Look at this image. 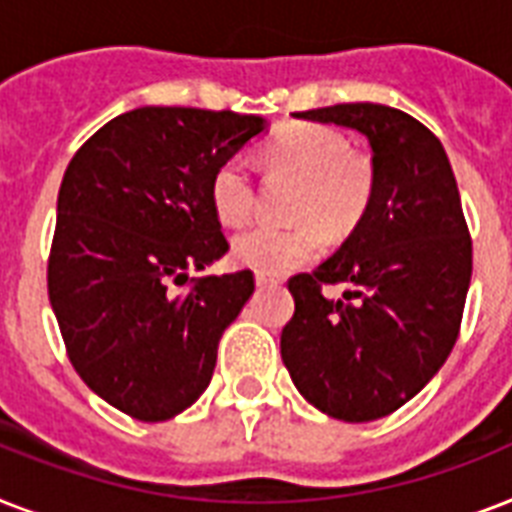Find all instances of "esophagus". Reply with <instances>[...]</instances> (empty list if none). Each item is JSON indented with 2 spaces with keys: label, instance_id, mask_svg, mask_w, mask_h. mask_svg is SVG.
<instances>
[{
  "label": "esophagus",
  "instance_id": "esophagus-1",
  "mask_svg": "<svg viewBox=\"0 0 512 512\" xmlns=\"http://www.w3.org/2000/svg\"><path fill=\"white\" fill-rule=\"evenodd\" d=\"M255 281H257V287H260V289H263V287H279V284H281V279H276V276H263V273H257Z\"/></svg>",
  "mask_w": 512,
  "mask_h": 512
}]
</instances>
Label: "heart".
I'll use <instances>...</instances> for the list:
<instances>
[{"instance_id":"obj_1","label":"heart","mask_w":512,"mask_h":512,"mask_svg":"<svg viewBox=\"0 0 512 512\" xmlns=\"http://www.w3.org/2000/svg\"><path fill=\"white\" fill-rule=\"evenodd\" d=\"M273 172L303 183L297 196V228L255 225L233 239V260L263 276H284L316 260L321 252L319 225L342 236L364 217L374 193V164L353 154L348 138L327 124H292L265 148ZM209 201L220 223L244 225L255 212V177L247 159H225L209 180Z\"/></svg>"}]
</instances>
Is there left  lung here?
Here are the masks:
<instances>
[{"mask_svg":"<svg viewBox=\"0 0 512 512\" xmlns=\"http://www.w3.org/2000/svg\"><path fill=\"white\" fill-rule=\"evenodd\" d=\"M361 132L372 146L374 193L327 263L289 279L295 316L281 358L319 412L380 420L420 393L460 335L473 244L441 140L414 116L380 103L297 114ZM348 283L340 301L320 292Z\"/></svg>","mask_w":512,"mask_h":512,"instance_id":"8db88e82","label":"left lung"}]
</instances>
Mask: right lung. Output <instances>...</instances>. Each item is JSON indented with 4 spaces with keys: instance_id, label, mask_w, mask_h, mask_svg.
Returning <instances> with one entry per match:
<instances>
[{
    "instance_id": "obj_1",
    "label": "right lung",
    "mask_w": 512,
    "mask_h": 512,
    "mask_svg": "<svg viewBox=\"0 0 512 512\" xmlns=\"http://www.w3.org/2000/svg\"><path fill=\"white\" fill-rule=\"evenodd\" d=\"M263 130L252 114L143 106L103 124L63 175L50 305L87 388L135 420H172L207 390L255 292L252 271L191 273L228 252L209 180Z\"/></svg>"
}]
</instances>
